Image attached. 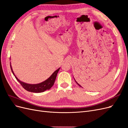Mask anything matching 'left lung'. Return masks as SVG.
Returning <instances> with one entry per match:
<instances>
[{"label":"left lung","instance_id":"obj_1","mask_svg":"<svg viewBox=\"0 0 128 128\" xmlns=\"http://www.w3.org/2000/svg\"><path fill=\"white\" fill-rule=\"evenodd\" d=\"M76 83H77V82H76ZM77 84H78V86H80V85H79V84H78V83H77Z\"/></svg>","mask_w":128,"mask_h":128}]
</instances>
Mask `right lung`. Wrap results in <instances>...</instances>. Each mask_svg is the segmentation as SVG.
Instances as JSON below:
<instances>
[{"label":"right lung","instance_id":"add662e5","mask_svg":"<svg viewBox=\"0 0 128 128\" xmlns=\"http://www.w3.org/2000/svg\"><path fill=\"white\" fill-rule=\"evenodd\" d=\"M10 66L11 70L12 72L13 75H14V72L12 70V69L11 65H10ZM59 69H60V68L54 72L52 74V75L50 76L48 79L44 81L43 82L39 83V84H26V83H24L19 80L16 76H15L16 80L20 83L22 86L26 91L32 92L40 93V92H44L46 90H49L50 88H52V86H53L56 77L57 76V74L58 72H59Z\"/></svg>","mask_w":128,"mask_h":128}]
</instances>
